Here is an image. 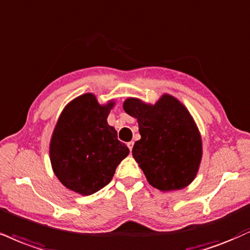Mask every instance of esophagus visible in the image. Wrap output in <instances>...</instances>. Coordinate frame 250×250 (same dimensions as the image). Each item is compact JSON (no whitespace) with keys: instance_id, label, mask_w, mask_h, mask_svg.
Here are the masks:
<instances>
[{"instance_id":"1","label":"esophagus","mask_w":250,"mask_h":250,"mask_svg":"<svg viewBox=\"0 0 250 250\" xmlns=\"http://www.w3.org/2000/svg\"><path fill=\"white\" fill-rule=\"evenodd\" d=\"M127 146H128V148H129V150H133V146H134V142H129V143H127Z\"/></svg>"}]
</instances>
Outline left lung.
<instances>
[{"label": "left lung", "mask_w": 250, "mask_h": 250, "mask_svg": "<svg viewBox=\"0 0 250 250\" xmlns=\"http://www.w3.org/2000/svg\"><path fill=\"white\" fill-rule=\"evenodd\" d=\"M123 109L137 120L141 140L133 157L149 184L162 192L190 185L199 171L203 141L188 108L165 93L154 104L128 98Z\"/></svg>", "instance_id": "1"}]
</instances>
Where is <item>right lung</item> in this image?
<instances>
[{"label":"right lung","mask_w":250,"mask_h":250,"mask_svg":"<svg viewBox=\"0 0 250 250\" xmlns=\"http://www.w3.org/2000/svg\"><path fill=\"white\" fill-rule=\"evenodd\" d=\"M115 100L100 104L93 93L77 96L60 114L50 141V161L68 190L91 195L113 178L129 149L117 140L107 117Z\"/></svg>","instance_id":"obj_1"}]
</instances>
